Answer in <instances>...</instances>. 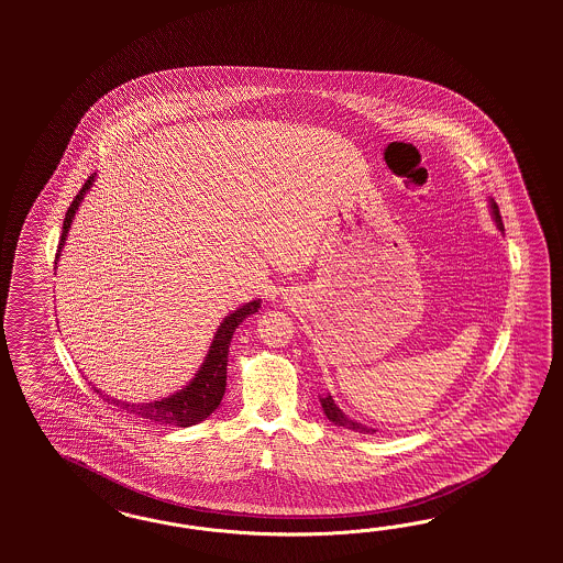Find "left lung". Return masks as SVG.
<instances>
[{
	"instance_id": "obj_1",
	"label": "left lung",
	"mask_w": 563,
	"mask_h": 563,
	"mask_svg": "<svg viewBox=\"0 0 563 563\" xmlns=\"http://www.w3.org/2000/svg\"><path fill=\"white\" fill-rule=\"evenodd\" d=\"M492 214H494L497 229H499V231H504L501 214H499V208H497L494 200H492ZM320 402H322V409H324L325 417H328L334 426L346 427V429H353V431H358V433H375V429H369V427L361 426L357 421L349 419V417H346V415H344V412L334 405V400H332V396H330V394L324 396V398H320Z\"/></svg>"
}]
</instances>
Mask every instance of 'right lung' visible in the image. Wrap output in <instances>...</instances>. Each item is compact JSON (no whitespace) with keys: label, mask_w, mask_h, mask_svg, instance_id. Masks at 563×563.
<instances>
[{"label":"right lung","mask_w":563,"mask_h":563,"mask_svg":"<svg viewBox=\"0 0 563 563\" xmlns=\"http://www.w3.org/2000/svg\"><path fill=\"white\" fill-rule=\"evenodd\" d=\"M95 181V175H90L86 179L82 189L76 194V198L71 200L66 219H64V229H62V238H59V245H57V254H55V262L59 257V252L66 243L68 238L69 224L71 219L78 210V206L82 202L86 191L90 189ZM260 307V299L257 301H250L245 306L239 307L233 313H229L222 324L219 325L210 351L206 355L202 367L198 369L196 377L189 382L188 386L179 393L170 394L163 400H154V402H146V405H130V402H121L115 398H109L102 394L104 400H109L111 405L120 407V409L128 410L132 415H136L140 419H146L151 423L165 427H191L200 421H205L206 417L212 415V410L221 405L222 396H224V386H227V358H229V344L233 339V332L247 316L256 313ZM99 393V390H97Z\"/></svg>","instance_id":"right-lung-1"}]
</instances>
